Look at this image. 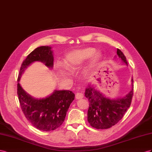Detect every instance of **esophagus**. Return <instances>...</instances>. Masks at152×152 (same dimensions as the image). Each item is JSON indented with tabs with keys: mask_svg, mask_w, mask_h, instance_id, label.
<instances>
[{
	"mask_svg": "<svg viewBox=\"0 0 152 152\" xmlns=\"http://www.w3.org/2000/svg\"><path fill=\"white\" fill-rule=\"evenodd\" d=\"M83 97H84V95L83 93H81V92H77L76 94V99H81L82 98H83Z\"/></svg>",
	"mask_w": 152,
	"mask_h": 152,
	"instance_id": "esophagus-1",
	"label": "esophagus"
}]
</instances>
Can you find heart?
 <instances>
[{
	"instance_id": "b5f03b06",
	"label": "heart",
	"mask_w": 152,
	"mask_h": 152,
	"mask_svg": "<svg viewBox=\"0 0 152 152\" xmlns=\"http://www.w3.org/2000/svg\"><path fill=\"white\" fill-rule=\"evenodd\" d=\"M95 49L94 48H86L75 50L70 53L67 55L65 63L68 69H72L79 66H81L83 64L86 60H87L90 57H92V64L93 65L97 64L100 61L102 55L100 52H96ZM57 67L59 69V71L62 73L66 74V70L65 68L61 64H58L57 65Z\"/></svg>"
}]
</instances>
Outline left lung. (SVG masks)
Segmentation results:
<instances>
[{"label":"left lung","instance_id":"obj_1","mask_svg":"<svg viewBox=\"0 0 152 152\" xmlns=\"http://www.w3.org/2000/svg\"><path fill=\"white\" fill-rule=\"evenodd\" d=\"M117 55L127 65L126 57L119 49ZM132 85L133 79H132ZM130 92L122 98L111 99L104 97L93 86L88 85L85 95L88 99L89 107L87 119L90 125L97 129H106L111 127L122 119L131 106L133 96V85Z\"/></svg>","mask_w":152,"mask_h":152}]
</instances>
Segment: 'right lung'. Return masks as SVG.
<instances>
[{
  "label": "right lung",
  "instance_id": "add662e5",
  "mask_svg": "<svg viewBox=\"0 0 152 152\" xmlns=\"http://www.w3.org/2000/svg\"><path fill=\"white\" fill-rule=\"evenodd\" d=\"M50 46L38 47L26 58L20 69L17 84L20 104L30 123L40 131L49 132L57 129L64 122L66 113L75 95L70 90H55L46 98L35 99L28 95L19 83L21 76L29 65L36 61L47 67L53 66V51Z\"/></svg>",
  "mask_w": 152,
  "mask_h": 152
}]
</instances>
